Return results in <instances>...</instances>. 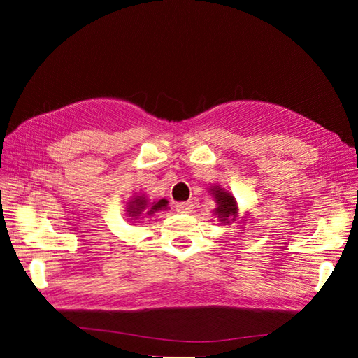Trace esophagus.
<instances>
[{
	"instance_id": "1",
	"label": "esophagus",
	"mask_w": 358,
	"mask_h": 358,
	"mask_svg": "<svg viewBox=\"0 0 358 358\" xmlns=\"http://www.w3.org/2000/svg\"><path fill=\"white\" fill-rule=\"evenodd\" d=\"M194 209V204L191 201H182L176 204V212L178 213H191Z\"/></svg>"
}]
</instances>
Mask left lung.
<instances>
[{
  "mask_svg": "<svg viewBox=\"0 0 358 358\" xmlns=\"http://www.w3.org/2000/svg\"><path fill=\"white\" fill-rule=\"evenodd\" d=\"M213 197L218 203V208L215 209V215H218L220 221L230 224V221H234L237 216V203L234 197H231L230 192L221 189L220 187L210 189Z\"/></svg>",
  "mask_w": 358,
  "mask_h": 358,
  "instance_id": "obj_1",
  "label": "left lung"
}]
</instances>
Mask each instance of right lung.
Masks as SVG:
<instances>
[{
    "mask_svg": "<svg viewBox=\"0 0 358 358\" xmlns=\"http://www.w3.org/2000/svg\"><path fill=\"white\" fill-rule=\"evenodd\" d=\"M167 206V200H159L158 203H155L152 208H150V210L148 212V213H152V212H157V210H159V209H162V208H166ZM146 208V200L143 199V197H138V199H136L134 201H131L129 203V206H128V213H129V216H131V218H137V216H140V213H142V210Z\"/></svg>",
    "mask_w": 358,
    "mask_h": 358,
    "instance_id": "right-lung-1",
    "label": "right lung"
}]
</instances>
